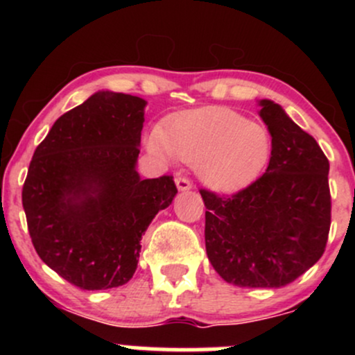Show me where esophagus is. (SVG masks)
Segmentation results:
<instances>
[{
	"label": "esophagus",
	"instance_id": "obj_1",
	"mask_svg": "<svg viewBox=\"0 0 355 355\" xmlns=\"http://www.w3.org/2000/svg\"><path fill=\"white\" fill-rule=\"evenodd\" d=\"M175 183H177L178 190H190L191 189L190 178L183 177V175H177V178H175Z\"/></svg>",
	"mask_w": 355,
	"mask_h": 355
}]
</instances>
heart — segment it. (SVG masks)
I'll return each mask as SVG.
<instances>
[{"label": "heart", "mask_w": 355, "mask_h": 355, "mask_svg": "<svg viewBox=\"0 0 355 355\" xmlns=\"http://www.w3.org/2000/svg\"><path fill=\"white\" fill-rule=\"evenodd\" d=\"M150 148L195 164L202 180L214 189L235 190L263 172L272 137L267 126L240 113L207 108L175 118L165 130L155 132Z\"/></svg>", "instance_id": "b5f03b06"}]
</instances>
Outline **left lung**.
I'll return each instance as SVG.
<instances>
[{"instance_id":"1","label":"left lung","mask_w":355,"mask_h":355,"mask_svg":"<svg viewBox=\"0 0 355 355\" xmlns=\"http://www.w3.org/2000/svg\"><path fill=\"white\" fill-rule=\"evenodd\" d=\"M260 107L272 135L267 172L235 193L200 195L207 255L218 275L239 287L277 288L299 279L327 245L329 160L279 105L262 100Z\"/></svg>"}]
</instances>
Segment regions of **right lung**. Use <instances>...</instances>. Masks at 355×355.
<instances>
[{"mask_svg":"<svg viewBox=\"0 0 355 355\" xmlns=\"http://www.w3.org/2000/svg\"><path fill=\"white\" fill-rule=\"evenodd\" d=\"M145 100L98 92L61 115L36 146L21 200L40 259L83 291L132 279L140 240L177 193L172 175L141 180Z\"/></svg>","mask_w":355,"mask_h":355,"instance_id":"right-lung-1","label":"right lung"}]
</instances>
